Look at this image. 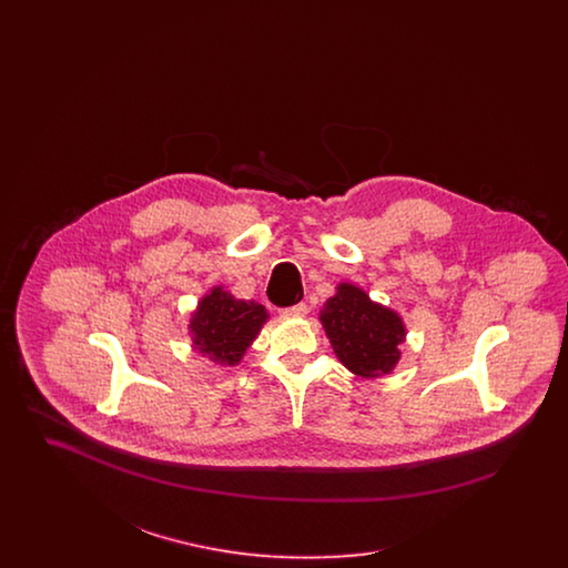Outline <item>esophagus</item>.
Here are the masks:
<instances>
[{"label": "esophagus", "instance_id": "34e87169", "mask_svg": "<svg viewBox=\"0 0 568 568\" xmlns=\"http://www.w3.org/2000/svg\"><path fill=\"white\" fill-rule=\"evenodd\" d=\"M306 313H308L306 302H300V304H294V306H290V308L283 311V315H287V317H304Z\"/></svg>", "mask_w": 568, "mask_h": 568}]
</instances>
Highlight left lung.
<instances>
[{"instance_id": "8db88e82", "label": "left lung", "mask_w": 568, "mask_h": 568, "mask_svg": "<svg viewBox=\"0 0 568 568\" xmlns=\"http://www.w3.org/2000/svg\"><path fill=\"white\" fill-rule=\"evenodd\" d=\"M320 320L336 357L353 375L383 377L396 368L405 324L396 311L373 302L364 290L341 283L325 302Z\"/></svg>"}]
</instances>
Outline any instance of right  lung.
Instances as JSON below:
<instances>
[{
  "mask_svg": "<svg viewBox=\"0 0 568 568\" xmlns=\"http://www.w3.org/2000/svg\"><path fill=\"white\" fill-rule=\"evenodd\" d=\"M266 320L268 313L262 304L236 300L223 287H213L191 315V341L197 352L219 366H236Z\"/></svg>",
  "mask_w": 568,
  "mask_h": 568,
  "instance_id": "1",
  "label": "right lung"
}]
</instances>
